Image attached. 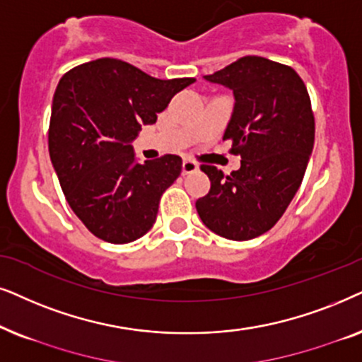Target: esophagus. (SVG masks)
Listing matches in <instances>:
<instances>
[{
    "label": "esophagus",
    "mask_w": 362,
    "mask_h": 362,
    "mask_svg": "<svg viewBox=\"0 0 362 362\" xmlns=\"http://www.w3.org/2000/svg\"><path fill=\"white\" fill-rule=\"evenodd\" d=\"M199 170V165L194 160H190V158H185L184 162H182V173L184 175H189V173H194Z\"/></svg>",
    "instance_id": "34e87169"
}]
</instances>
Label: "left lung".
Returning <instances> with one entry per match:
<instances>
[{
    "label": "left lung",
    "mask_w": 362,
    "mask_h": 362,
    "mask_svg": "<svg viewBox=\"0 0 362 362\" xmlns=\"http://www.w3.org/2000/svg\"><path fill=\"white\" fill-rule=\"evenodd\" d=\"M233 90L223 141L242 157L225 175L202 165L210 192L195 202L200 218L220 237L243 242L273 228L305 177L315 146V115L305 83L290 66L245 56L205 76Z\"/></svg>",
    "instance_id": "obj_1"
}]
</instances>
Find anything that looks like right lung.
I'll use <instances>...</instances> for the list:
<instances>
[{
    "label": "right lung",
    "instance_id": "add662e5",
    "mask_svg": "<svg viewBox=\"0 0 362 362\" xmlns=\"http://www.w3.org/2000/svg\"><path fill=\"white\" fill-rule=\"evenodd\" d=\"M194 77L157 79L114 57L61 77L52 99L49 156L67 204L90 233L122 245L156 223L158 202L182 172L167 153L136 162L131 142Z\"/></svg>",
    "mask_w": 362,
    "mask_h": 362
}]
</instances>
